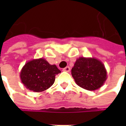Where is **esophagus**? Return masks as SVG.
<instances>
[{
  "label": "esophagus",
  "instance_id": "1",
  "mask_svg": "<svg viewBox=\"0 0 126 126\" xmlns=\"http://www.w3.org/2000/svg\"><path fill=\"white\" fill-rule=\"evenodd\" d=\"M63 71H66V72H69V71H70V67H69V66H66L65 68L63 69Z\"/></svg>",
  "mask_w": 126,
  "mask_h": 126
}]
</instances>
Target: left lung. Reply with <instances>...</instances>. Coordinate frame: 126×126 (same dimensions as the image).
<instances>
[{
	"label": "left lung",
	"instance_id": "8db88e82",
	"mask_svg": "<svg viewBox=\"0 0 126 126\" xmlns=\"http://www.w3.org/2000/svg\"><path fill=\"white\" fill-rule=\"evenodd\" d=\"M71 75L76 84L88 90L99 89L107 79L104 64L94 57L78 58L71 69Z\"/></svg>",
	"mask_w": 126,
	"mask_h": 126
}]
</instances>
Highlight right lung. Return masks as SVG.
<instances>
[{"mask_svg":"<svg viewBox=\"0 0 126 126\" xmlns=\"http://www.w3.org/2000/svg\"><path fill=\"white\" fill-rule=\"evenodd\" d=\"M61 71L57 66L50 64L43 58L27 62L20 72L22 83L27 89L33 92H43L51 87L55 76Z\"/></svg>","mask_w":126,"mask_h":126,"instance_id":"1","label":"right lung"}]
</instances>
